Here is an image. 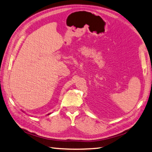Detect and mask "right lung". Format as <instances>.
<instances>
[{
  "label": "right lung",
  "mask_w": 152,
  "mask_h": 152,
  "mask_svg": "<svg viewBox=\"0 0 152 152\" xmlns=\"http://www.w3.org/2000/svg\"><path fill=\"white\" fill-rule=\"evenodd\" d=\"M22 111H23V113H25V112H24V111H23V110H22ZM51 114V113H49V114H48V115H49V114Z\"/></svg>",
  "instance_id": "right-lung-1"
}]
</instances>
